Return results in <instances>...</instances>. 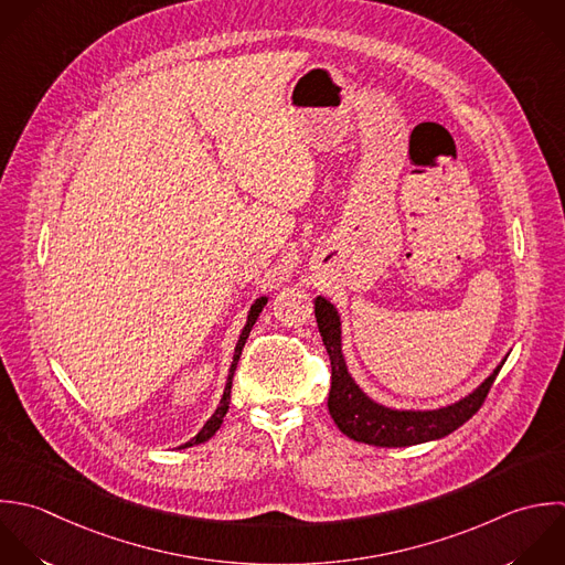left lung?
<instances>
[{
  "label": "left lung",
  "instance_id": "1",
  "mask_svg": "<svg viewBox=\"0 0 565 565\" xmlns=\"http://www.w3.org/2000/svg\"><path fill=\"white\" fill-rule=\"evenodd\" d=\"M315 317L332 361L328 409L337 427L352 440L372 447H412L440 440L462 427L484 403L504 361L465 398L438 409H396L370 398L348 370L343 354V321L332 301L315 299Z\"/></svg>",
  "mask_w": 565,
  "mask_h": 565
}]
</instances>
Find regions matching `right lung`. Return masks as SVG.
Returning a JSON list of instances; mask_svg holds the SVG:
<instances>
[{"mask_svg":"<svg viewBox=\"0 0 565 565\" xmlns=\"http://www.w3.org/2000/svg\"><path fill=\"white\" fill-rule=\"evenodd\" d=\"M266 303H268V297H266V295L257 297V299L250 303V310H248V315H246V323H244V328H242V334H239L237 345H235V352H233V361H231V367H228V376H226V385H224V394H222V398H220V405H217V409L213 412V416L204 423V427H202V429H200V431H198L189 443H184V445H182V449L206 443V440H209V438H213V436H215V431L220 429V425H222V420H224V416H226V412H228V405H231L233 372H235L237 361H239V356H242L244 343H246V339H248V334H250V330H253V326H255V321H257V317H259V312L264 310V306H266Z\"/></svg>","mask_w":565,"mask_h":565,"instance_id":"1","label":"right lung"}]
</instances>
